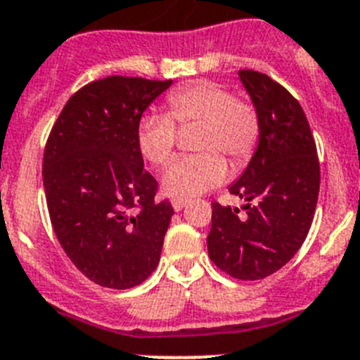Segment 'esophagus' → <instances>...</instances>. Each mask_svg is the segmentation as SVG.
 <instances>
[{
    "label": "esophagus",
    "mask_w": 360,
    "mask_h": 360,
    "mask_svg": "<svg viewBox=\"0 0 360 360\" xmlns=\"http://www.w3.org/2000/svg\"><path fill=\"white\" fill-rule=\"evenodd\" d=\"M186 205H188V199H179V198L172 199V206H174V210L176 212H181Z\"/></svg>",
    "instance_id": "obj_1"
}]
</instances>
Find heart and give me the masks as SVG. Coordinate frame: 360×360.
Returning <instances> with one entry per match:
<instances>
[{"label":"heart","mask_w":360,"mask_h":360,"mask_svg":"<svg viewBox=\"0 0 360 360\" xmlns=\"http://www.w3.org/2000/svg\"><path fill=\"white\" fill-rule=\"evenodd\" d=\"M199 124L193 139L198 154L177 159L162 174V190L174 198H193L226 177V161L245 167L257 148L261 117L252 101L236 98L215 81H199L174 90L167 98V115H143L137 124V146L154 167H165L177 146V130Z\"/></svg>","instance_id":"1"}]
</instances>
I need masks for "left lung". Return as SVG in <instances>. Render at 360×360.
<instances>
[{
    "label": "left lung",
    "mask_w": 360,
    "mask_h": 360,
    "mask_svg": "<svg viewBox=\"0 0 360 360\" xmlns=\"http://www.w3.org/2000/svg\"><path fill=\"white\" fill-rule=\"evenodd\" d=\"M239 77L261 117L255 154L230 193L245 199L243 214L212 205L208 255L240 281L264 279L304 243L321 184L317 146L302 106L277 81L257 70Z\"/></svg>",
    "instance_id": "obj_1"
}]
</instances>
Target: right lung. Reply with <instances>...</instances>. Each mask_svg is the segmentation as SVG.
Masks as SVG:
<instances>
[{"instance_id": "add662e5", "label": "right lung", "mask_w": 360, "mask_h": 360, "mask_svg": "<svg viewBox=\"0 0 360 360\" xmlns=\"http://www.w3.org/2000/svg\"><path fill=\"white\" fill-rule=\"evenodd\" d=\"M172 81L108 76L67 101L46 139L50 223L77 270L99 286L134 288L158 268L174 208L137 146L143 112Z\"/></svg>"}]
</instances>
